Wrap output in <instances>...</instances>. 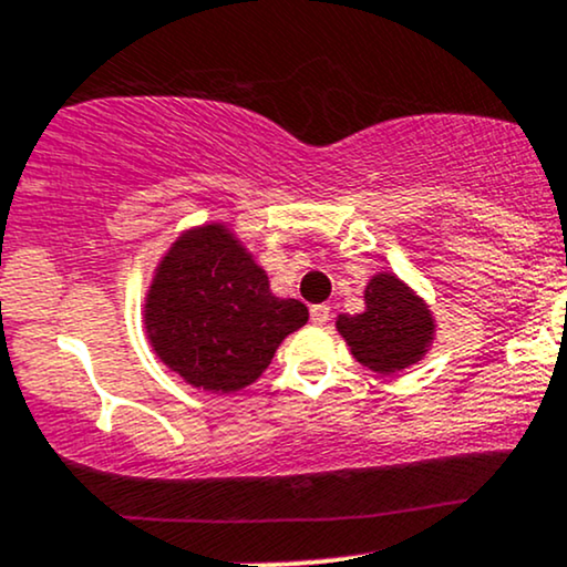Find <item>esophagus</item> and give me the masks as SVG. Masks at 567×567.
<instances>
[{
	"label": "esophagus",
	"mask_w": 567,
	"mask_h": 567,
	"mask_svg": "<svg viewBox=\"0 0 567 567\" xmlns=\"http://www.w3.org/2000/svg\"><path fill=\"white\" fill-rule=\"evenodd\" d=\"M327 319H330V306H324V303L311 306V322L313 324H327Z\"/></svg>",
	"instance_id": "1"
}]
</instances>
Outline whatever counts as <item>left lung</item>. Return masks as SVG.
<instances>
[{
  "mask_svg": "<svg viewBox=\"0 0 567 567\" xmlns=\"http://www.w3.org/2000/svg\"><path fill=\"white\" fill-rule=\"evenodd\" d=\"M336 327L353 359L378 374L417 364L435 336L431 306L393 271H378L364 288V311L340 313Z\"/></svg>",
  "mask_w": 567,
  "mask_h": 567,
  "instance_id": "left-lung-1",
  "label": "left lung"
}]
</instances>
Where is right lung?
<instances>
[{
  "label": "right lung",
  "instance_id": "add662e5",
  "mask_svg": "<svg viewBox=\"0 0 567 567\" xmlns=\"http://www.w3.org/2000/svg\"><path fill=\"white\" fill-rule=\"evenodd\" d=\"M306 322L309 309L277 298L266 271L221 221L182 231L145 296L155 357L184 383L218 395L256 383L279 343Z\"/></svg>",
  "mask_w": 567,
  "mask_h": 567
}]
</instances>
